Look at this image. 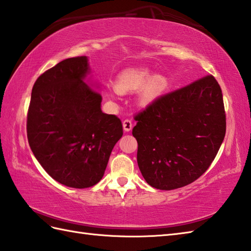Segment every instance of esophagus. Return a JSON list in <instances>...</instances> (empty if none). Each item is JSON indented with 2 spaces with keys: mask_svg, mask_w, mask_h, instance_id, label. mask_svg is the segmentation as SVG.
<instances>
[{
  "mask_svg": "<svg viewBox=\"0 0 251 251\" xmlns=\"http://www.w3.org/2000/svg\"><path fill=\"white\" fill-rule=\"evenodd\" d=\"M123 128L125 131H130L132 128V123L130 120H124L123 121Z\"/></svg>",
  "mask_w": 251,
  "mask_h": 251,
  "instance_id": "obj_1",
  "label": "esophagus"
}]
</instances>
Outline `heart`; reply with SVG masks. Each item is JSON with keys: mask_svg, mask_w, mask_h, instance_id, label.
Listing matches in <instances>:
<instances>
[{"mask_svg": "<svg viewBox=\"0 0 251 251\" xmlns=\"http://www.w3.org/2000/svg\"><path fill=\"white\" fill-rule=\"evenodd\" d=\"M167 81L162 75H152L145 68L127 69L122 72L115 84V88L120 94L132 93L140 90L138 102L141 106H147L154 102L164 90L166 89ZM112 97L113 93H110Z\"/></svg>", "mask_w": 251, "mask_h": 251, "instance_id": "b5f03b06", "label": "heart"}]
</instances>
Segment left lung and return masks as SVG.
<instances>
[{
  "mask_svg": "<svg viewBox=\"0 0 251 251\" xmlns=\"http://www.w3.org/2000/svg\"><path fill=\"white\" fill-rule=\"evenodd\" d=\"M137 162L159 190L182 188L209 168L226 136L220 85L212 75L164 95L135 116Z\"/></svg>",
  "mask_w": 251,
  "mask_h": 251,
  "instance_id": "obj_1",
  "label": "left lung"
}]
</instances>
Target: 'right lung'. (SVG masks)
Returning a JSON list of instances; mask_svg holds the SVG:
<instances>
[{
    "mask_svg": "<svg viewBox=\"0 0 251 251\" xmlns=\"http://www.w3.org/2000/svg\"><path fill=\"white\" fill-rule=\"evenodd\" d=\"M86 56L68 58L36 79L26 117V136L37 162L52 179L75 189L102 179L115 143L119 117L101 111L100 93L85 82Z\"/></svg>",
    "mask_w": 251,
    "mask_h": 251,
    "instance_id": "obj_1",
    "label": "right lung"
}]
</instances>
